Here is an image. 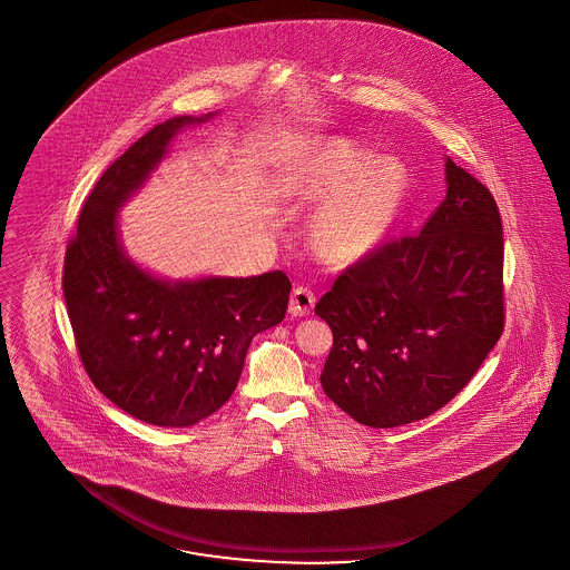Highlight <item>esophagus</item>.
<instances>
[{"label":"esophagus","instance_id":"1","mask_svg":"<svg viewBox=\"0 0 570 570\" xmlns=\"http://www.w3.org/2000/svg\"><path fill=\"white\" fill-rule=\"evenodd\" d=\"M316 305V295L307 286H296L288 303L291 316H309V312Z\"/></svg>","mask_w":570,"mask_h":570}]
</instances>
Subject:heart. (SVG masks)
<instances>
[{
    "instance_id": "obj_1",
    "label": "heart",
    "mask_w": 570,
    "mask_h": 570,
    "mask_svg": "<svg viewBox=\"0 0 570 570\" xmlns=\"http://www.w3.org/2000/svg\"><path fill=\"white\" fill-rule=\"evenodd\" d=\"M407 186L399 160L377 159L361 141L333 137L301 163L291 183L298 202H323L312 223V244L328 261L371 250L392 225Z\"/></svg>"
}]
</instances>
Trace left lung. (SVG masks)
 <instances>
[{"mask_svg":"<svg viewBox=\"0 0 570 570\" xmlns=\"http://www.w3.org/2000/svg\"><path fill=\"white\" fill-rule=\"evenodd\" d=\"M445 178L448 195L420 233L373 248L316 305L333 331L322 387L371 429L448 405L504 328L499 205L452 159Z\"/></svg>","mask_w":570,"mask_h":570,"instance_id":"1","label":"left lung"}]
</instances>
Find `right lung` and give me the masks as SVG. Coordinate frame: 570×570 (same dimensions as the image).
Returning a JSON list of instances; mask_svg holds the SVG:
<instances>
[{
	"label": "right lung",
	"instance_id": "right-lung-1",
	"mask_svg": "<svg viewBox=\"0 0 570 570\" xmlns=\"http://www.w3.org/2000/svg\"><path fill=\"white\" fill-rule=\"evenodd\" d=\"M209 116L160 122L104 171L63 265L69 322L92 384L116 407L165 429L193 426L227 403L252 337L284 320L293 288L284 272L167 282L122 252L118 207L159 165L171 137Z\"/></svg>",
	"mask_w": 570,
	"mask_h": 570
}]
</instances>
